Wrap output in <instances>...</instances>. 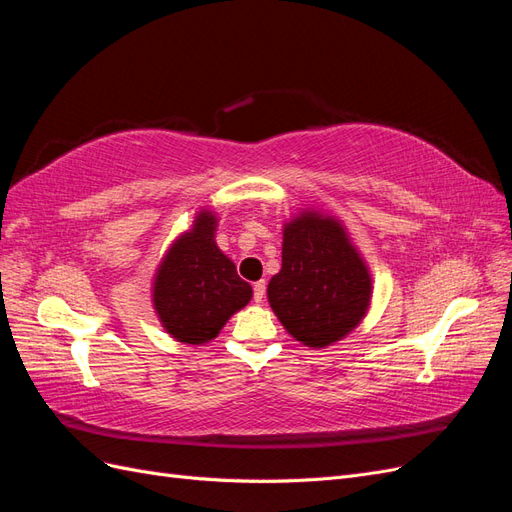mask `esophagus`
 Instances as JSON below:
<instances>
[{
	"mask_svg": "<svg viewBox=\"0 0 512 512\" xmlns=\"http://www.w3.org/2000/svg\"><path fill=\"white\" fill-rule=\"evenodd\" d=\"M265 290H267L265 280H260V282L254 284V301L256 303H262V299H265Z\"/></svg>",
	"mask_w": 512,
	"mask_h": 512,
	"instance_id": "34e87169",
	"label": "esophagus"
}]
</instances>
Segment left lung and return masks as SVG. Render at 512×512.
<instances>
[{
    "label": "left lung",
    "instance_id": "obj_1",
    "mask_svg": "<svg viewBox=\"0 0 512 512\" xmlns=\"http://www.w3.org/2000/svg\"><path fill=\"white\" fill-rule=\"evenodd\" d=\"M267 294L292 337L324 348L361 322L371 280L342 226L303 213L284 228L282 269L271 277Z\"/></svg>",
    "mask_w": 512,
    "mask_h": 512
}]
</instances>
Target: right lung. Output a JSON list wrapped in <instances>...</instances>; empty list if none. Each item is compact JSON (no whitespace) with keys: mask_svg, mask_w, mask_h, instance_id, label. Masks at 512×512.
I'll return each mask as SVG.
<instances>
[{"mask_svg":"<svg viewBox=\"0 0 512 512\" xmlns=\"http://www.w3.org/2000/svg\"><path fill=\"white\" fill-rule=\"evenodd\" d=\"M215 218L200 213L160 265L153 303L164 329L185 344H205L226 320L250 303L252 286L213 241Z\"/></svg>","mask_w":512,"mask_h":512,"instance_id":"1","label":"right lung"}]
</instances>
